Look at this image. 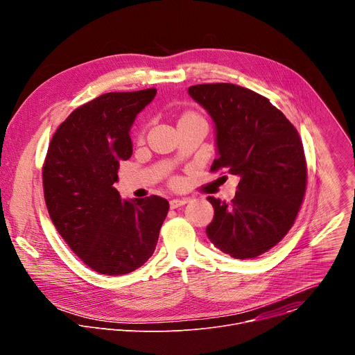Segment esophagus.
<instances>
[{"mask_svg": "<svg viewBox=\"0 0 355 355\" xmlns=\"http://www.w3.org/2000/svg\"><path fill=\"white\" fill-rule=\"evenodd\" d=\"M188 200H189L188 198H174V199H171V200H170V208H171V209L180 208V207L185 205Z\"/></svg>", "mask_w": 355, "mask_h": 355, "instance_id": "obj_1", "label": "esophagus"}]
</instances>
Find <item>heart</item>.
<instances>
[{"label": "heart", "instance_id": "b5f03b06", "mask_svg": "<svg viewBox=\"0 0 355 355\" xmlns=\"http://www.w3.org/2000/svg\"><path fill=\"white\" fill-rule=\"evenodd\" d=\"M198 115H195V114H192V112H187V114H184L182 116H181V119L180 121H182V119H188V118H196Z\"/></svg>", "mask_w": 355, "mask_h": 355}]
</instances>
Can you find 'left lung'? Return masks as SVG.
<instances>
[{
    "instance_id": "1",
    "label": "left lung",
    "mask_w": 355,
    "mask_h": 355,
    "mask_svg": "<svg viewBox=\"0 0 355 355\" xmlns=\"http://www.w3.org/2000/svg\"><path fill=\"white\" fill-rule=\"evenodd\" d=\"M188 94L215 125L211 170L240 178L230 204L208 196L215 215L207 234L226 254L254 259L284 239L302 205L308 180L302 140L279 110L248 88L199 84Z\"/></svg>"
}]
</instances>
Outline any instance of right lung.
Listing matches in <instances>:
<instances>
[{"instance_id":"add662e5","label":"right lung","mask_w":355,"mask_h":355,"mask_svg":"<svg viewBox=\"0 0 355 355\" xmlns=\"http://www.w3.org/2000/svg\"><path fill=\"white\" fill-rule=\"evenodd\" d=\"M157 89L107 92L59 126L43 164L46 207L60 236L94 271L129 274L153 254L168 200L122 199L114 182L132 156L130 128Z\"/></svg>"}]
</instances>
